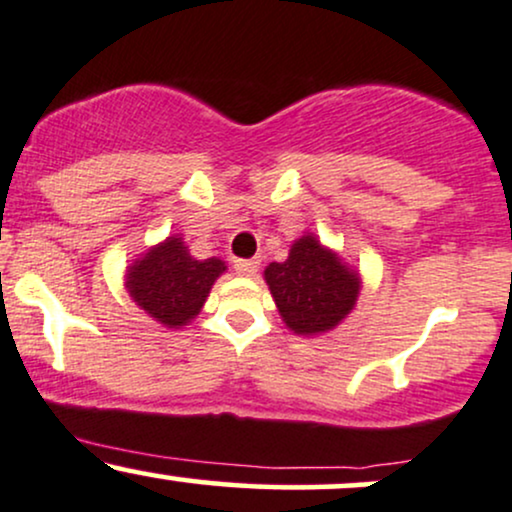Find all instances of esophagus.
<instances>
[{
  "instance_id": "esophagus-1",
  "label": "esophagus",
  "mask_w": 512,
  "mask_h": 512,
  "mask_svg": "<svg viewBox=\"0 0 512 512\" xmlns=\"http://www.w3.org/2000/svg\"><path fill=\"white\" fill-rule=\"evenodd\" d=\"M260 269V260H236V272L243 276H252Z\"/></svg>"
}]
</instances>
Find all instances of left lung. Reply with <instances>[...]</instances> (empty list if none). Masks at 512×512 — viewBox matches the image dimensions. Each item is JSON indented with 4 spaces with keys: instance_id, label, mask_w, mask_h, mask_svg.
I'll return each instance as SVG.
<instances>
[{
    "instance_id": "obj_1",
    "label": "left lung",
    "mask_w": 512,
    "mask_h": 512,
    "mask_svg": "<svg viewBox=\"0 0 512 512\" xmlns=\"http://www.w3.org/2000/svg\"><path fill=\"white\" fill-rule=\"evenodd\" d=\"M286 327L301 337L330 332L354 310L361 279L339 260L337 252L322 248L315 236L291 245L289 260L264 269Z\"/></svg>"
}]
</instances>
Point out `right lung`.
<instances>
[{"label":"right lung","mask_w":512,"mask_h":512,"mask_svg":"<svg viewBox=\"0 0 512 512\" xmlns=\"http://www.w3.org/2000/svg\"><path fill=\"white\" fill-rule=\"evenodd\" d=\"M223 272L226 262L219 257L195 260L185 240L170 236L127 269L125 286L144 313L168 330H180L199 315Z\"/></svg>","instance_id":"right-lung-1"}]
</instances>
